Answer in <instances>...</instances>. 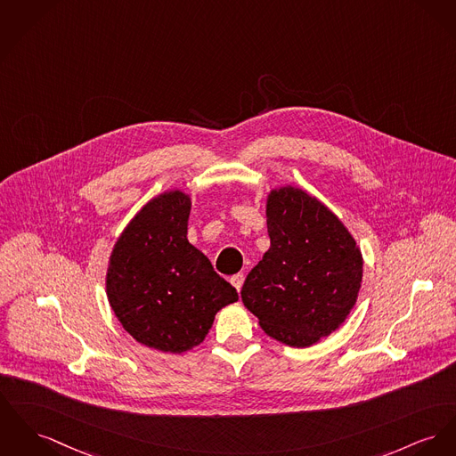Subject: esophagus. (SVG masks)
<instances>
[{"label":"esophagus","mask_w":456,"mask_h":456,"mask_svg":"<svg viewBox=\"0 0 456 456\" xmlns=\"http://www.w3.org/2000/svg\"><path fill=\"white\" fill-rule=\"evenodd\" d=\"M230 281H232V285L237 289V292H240L242 290V285H243V274L242 273H237L233 274L232 278H230Z\"/></svg>","instance_id":"obj_1"}]
</instances>
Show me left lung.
<instances>
[{"instance_id":"1","label":"left lung","mask_w":456,"mask_h":456,"mask_svg":"<svg viewBox=\"0 0 456 456\" xmlns=\"http://www.w3.org/2000/svg\"><path fill=\"white\" fill-rule=\"evenodd\" d=\"M266 216L272 245L240 296L266 334L307 347L337 330L356 303L362 252L338 217L299 188L273 190Z\"/></svg>"}]
</instances>
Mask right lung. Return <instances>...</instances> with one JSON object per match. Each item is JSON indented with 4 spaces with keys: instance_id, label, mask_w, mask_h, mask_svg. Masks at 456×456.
I'll return each mask as SVG.
<instances>
[{
    "instance_id": "1",
    "label": "right lung",
    "mask_w": 456,
    "mask_h": 456,
    "mask_svg": "<svg viewBox=\"0 0 456 456\" xmlns=\"http://www.w3.org/2000/svg\"><path fill=\"white\" fill-rule=\"evenodd\" d=\"M190 197L166 191L126 226L107 270V296L140 344L180 354L199 346L216 313L239 301L235 287L186 239Z\"/></svg>"
}]
</instances>
